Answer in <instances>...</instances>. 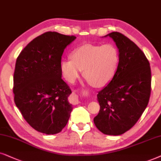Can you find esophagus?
Instances as JSON below:
<instances>
[{"label":"esophagus","instance_id":"34e87169","mask_svg":"<svg viewBox=\"0 0 161 161\" xmlns=\"http://www.w3.org/2000/svg\"><path fill=\"white\" fill-rule=\"evenodd\" d=\"M71 101H72L73 104H79V100H78V96L76 95V94H74V93L72 94V96H71Z\"/></svg>","mask_w":161,"mask_h":161}]
</instances>
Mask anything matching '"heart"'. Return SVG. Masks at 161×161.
Wrapping results in <instances>:
<instances>
[{
    "mask_svg": "<svg viewBox=\"0 0 161 161\" xmlns=\"http://www.w3.org/2000/svg\"><path fill=\"white\" fill-rule=\"evenodd\" d=\"M72 59H62L60 71L74 82L83 70L85 78L96 87L105 86L113 79L120 63L119 49L113 44H86L73 51Z\"/></svg>",
    "mask_w": 161,
    "mask_h": 161,
    "instance_id": "b5f03b06",
    "label": "heart"
}]
</instances>
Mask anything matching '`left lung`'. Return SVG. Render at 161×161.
<instances>
[{
    "mask_svg": "<svg viewBox=\"0 0 161 161\" xmlns=\"http://www.w3.org/2000/svg\"><path fill=\"white\" fill-rule=\"evenodd\" d=\"M108 36L116 44L120 63L113 79L97 94L100 110L93 121L102 133L119 136L133 127L147 107L151 69L144 53L129 38L117 31Z\"/></svg>",
    "mask_w": 161,
    "mask_h": 161,
    "instance_id": "obj_1",
    "label": "left lung"
}]
</instances>
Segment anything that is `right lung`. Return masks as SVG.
Masks as SVG:
<instances>
[{"instance_id":"obj_1","label":"right lung","mask_w":161,"mask_h":161,"mask_svg":"<svg viewBox=\"0 0 161 161\" xmlns=\"http://www.w3.org/2000/svg\"><path fill=\"white\" fill-rule=\"evenodd\" d=\"M76 39L48 31L29 42L17 58L14 73V103L28 124L47 135L59 133L72 111L71 90L62 79V56Z\"/></svg>"}]
</instances>
